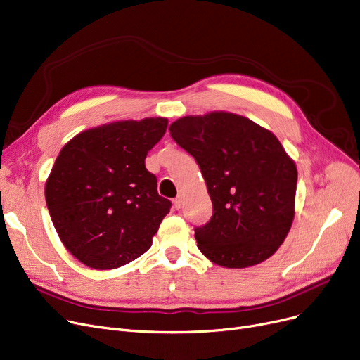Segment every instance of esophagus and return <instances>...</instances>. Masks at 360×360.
Instances as JSON below:
<instances>
[{
	"label": "esophagus",
	"mask_w": 360,
	"mask_h": 360,
	"mask_svg": "<svg viewBox=\"0 0 360 360\" xmlns=\"http://www.w3.org/2000/svg\"><path fill=\"white\" fill-rule=\"evenodd\" d=\"M174 206H175L176 210H179V209L182 207V197H176V198L174 200Z\"/></svg>",
	"instance_id": "34e87169"
}]
</instances>
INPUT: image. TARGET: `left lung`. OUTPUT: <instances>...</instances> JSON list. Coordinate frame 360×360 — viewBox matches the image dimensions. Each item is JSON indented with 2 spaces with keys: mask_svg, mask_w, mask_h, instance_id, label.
<instances>
[{
  "mask_svg": "<svg viewBox=\"0 0 360 360\" xmlns=\"http://www.w3.org/2000/svg\"><path fill=\"white\" fill-rule=\"evenodd\" d=\"M169 131L195 159L212 198L210 221L194 229L200 252L236 269L271 257L291 228L297 188V167L278 138L226 112L185 116Z\"/></svg>",
  "mask_w": 360,
  "mask_h": 360,
  "instance_id": "obj_1",
  "label": "left lung"
}]
</instances>
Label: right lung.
Instances as JSON below:
<instances>
[{"instance_id": "obj_1", "label": "right lung", "mask_w": 360, "mask_h": 360, "mask_svg": "<svg viewBox=\"0 0 360 360\" xmlns=\"http://www.w3.org/2000/svg\"><path fill=\"white\" fill-rule=\"evenodd\" d=\"M167 119L103 124L61 148L45 184V200L61 243L94 269H116L151 247L172 202L146 169Z\"/></svg>"}]
</instances>
